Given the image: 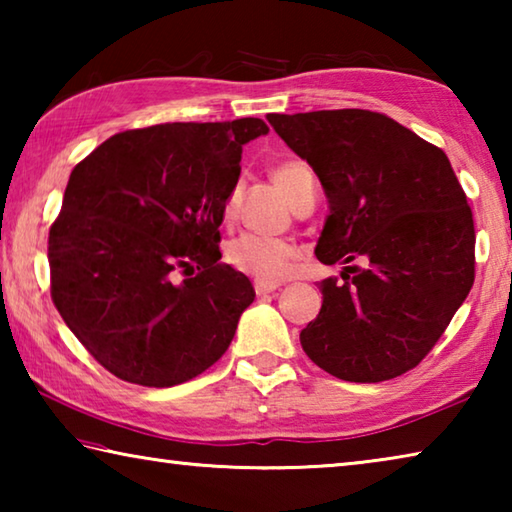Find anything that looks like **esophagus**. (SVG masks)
I'll return each instance as SVG.
<instances>
[{
	"instance_id": "1",
	"label": "esophagus",
	"mask_w": 512,
	"mask_h": 512,
	"mask_svg": "<svg viewBox=\"0 0 512 512\" xmlns=\"http://www.w3.org/2000/svg\"><path fill=\"white\" fill-rule=\"evenodd\" d=\"M277 287H280V284L255 280V293H257V296H266V293H273Z\"/></svg>"
}]
</instances>
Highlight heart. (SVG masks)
<instances>
[{
	"instance_id": "b5f03b06",
	"label": "heart",
	"mask_w": 512,
	"mask_h": 512,
	"mask_svg": "<svg viewBox=\"0 0 512 512\" xmlns=\"http://www.w3.org/2000/svg\"><path fill=\"white\" fill-rule=\"evenodd\" d=\"M307 176H311V169L302 160L293 158L282 160L273 169L275 185L287 194L291 203L298 196L300 183ZM232 210H235V196H230L228 203H225V214L230 216ZM298 257L300 248L293 241L259 235H241L225 248V259L232 268L262 282H282L293 271Z\"/></svg>"
}]
</instances>
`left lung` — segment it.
<instances>
[{
    "instance_id": "8db88e82",
    "label": "left lung",
    "mask_w": 512,
    "mask_h": 512,
    "mask_svg": "<svg viewBox=\"0 0 512 512\" xmlns=\"http://www.w3.org/2000/svg\"><path fill=\"white\" fill-rule=\"evenodd\" d=\"M325 189L316 257L343 266L300 332L329 375L377 384L427 357L474 284V221L443 149L381 112L268 115ZM361 261L359 267L356 262Z\"/></svg>"
}]
</instances>
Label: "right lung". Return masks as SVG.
Segmentation results:
<instances>
[{
    "instance_id": "obj_1",
    "label": "right lung",
    "mask_w": 512,
    "mask_h": 512,
    "mask_svg": "<svg viewBox=\"0 0 512 512\" xmlns=\"http://www.w3.org/2000/svg\"><path fill=\"white\" fill-rule=\"evenodd\" d=\"M266 133L255 117L135 128L74 167L49 230L51 300L115 377L183 384L235 339L255 289L219 262V225L244 144Z\"/></svg>"
}]
</instances>
